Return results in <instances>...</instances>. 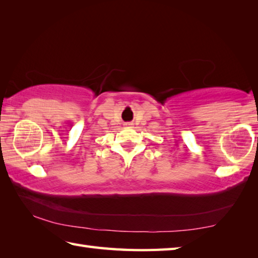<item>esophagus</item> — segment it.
<instances>
[{"mask_svg":"<svg viewBox=\"0 0 258 258\" xmlns=\"http://www.w3.org/2000/svg\"><path fill=\"white\" fill-rule=\"evenodd\" d=\"M125 125H126V126H132L133 124H132V123H126Z\"/></svg>","mask_w":258,"mask_h":258,"instance_id":"obj_1","label":"esophagus"}]
</instances>
